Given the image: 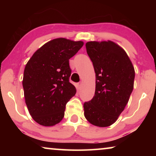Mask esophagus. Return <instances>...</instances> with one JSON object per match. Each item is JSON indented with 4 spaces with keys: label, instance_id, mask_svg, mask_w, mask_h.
Segmentation results:
<instances>
[{
    "label": "esophagus",
    "instance_id": "1",
    "mask_svg": "<svg viewBox=\"0 0 156 156\" xmlns=\"http://www.w3.org/2000/svg\"><path fill=\"white\" fill-rule=\"evenodd\" d=\"M77 87H78V89H80L81 88H82V82H79L78 84H77Z\"/></svg>",
    "mask_w": 156,
    "mask_h": 156
}]
</instances>
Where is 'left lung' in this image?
Masks as SVG:
<instances>
[{"instance_id":"left-lung-1","label":"left lung","mask_w":156,"mask_h":156,"mask_svg":"<svg viewBox=\"0 0 156 156\" xmlns=\"http://www.w3.org/2000/svg\"><path fill=\"white\" fill-rule=\"evenodd\" d=\"M86 48L94 68L96 89L93 99L84 104V116L94 126L107 127L129 101L135 70L125 50L114 42H87Z\"/></svg>"}]
</instances>
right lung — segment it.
I'll return each instance as SVG.
<instances>
[{
  "instance_id": "obj_1",
  "label": "right lung",
  "mask_w": 156,
  "mask_h": 156,
  "mask_svg": "<svg viewBox=\"0 0 156 156\" xmlns=\"http://www.w3.org/2000/svg\"><path fill=\"white\" fill-rule=\"evenodd\" d=\"M84 44L82 41L56 38L43 44L25 65L23 87L27 109L34 121L44 126L60 122L66 104L76 94L69 82V59Z\"/></svg>"
}]
</instances>
